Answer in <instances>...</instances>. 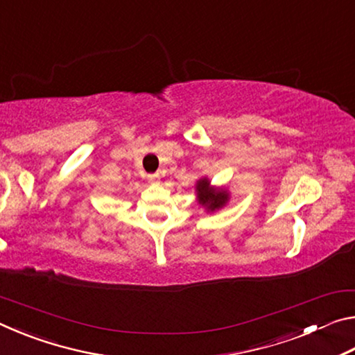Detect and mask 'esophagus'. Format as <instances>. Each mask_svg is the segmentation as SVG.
<instances>
[{"instance_id": "1", "label": "esophagus", "mask_w": 355, "mask_h": 355, "mask_svg": "<svg viewBox=\"0 0 355 355\" xmlns=\"http://www.w3.org/2000/svg\"><path fill=\"white\" fill-rule=\"evenodd\" d=\"M148 182L150 183H158L159 182V173H150Z\"/></svg>"}]
</instances>
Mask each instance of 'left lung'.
<instances>
[{"label": "left lung", "instance_id": "8db88e82", "mask_svg": "<svg viewBox=\"0 0 355 355\" xmlns=\"http://www.w3.org/2000/svg\"><path fill=\"white\" fill-rule=\"evenodd\" d=\"M197 203L205 208L207 213H214L224 208L230 200V191L225 186H213L211 180L202 177L196 182Z\"/></svg>", "mask_w": 355, "mask_h": 355}]
</instances>
